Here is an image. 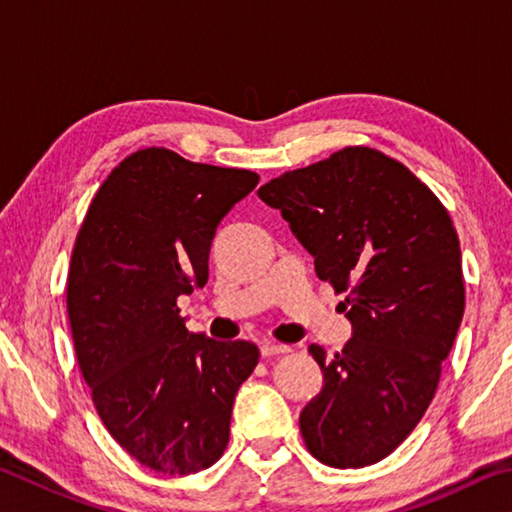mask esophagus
<instances>
[{
	"mask_svg": "<svg viewBox=\"0 0 512 512\" xmlns=\"http://www.w3.org/2000/svg\"><path fill=\"white\" fill-rule=\"evenodd\" d=\"M259 352H262L264 359H271V357H280V354L291 352V348H289V345H284V343L266 341V343H262V348H259Z\"/></svg>",
	"mask_w": 512,
	"mask_h": 512,
	"instance_id": "esophagus-1",
	"label": "esophagus"
}]
</instances>
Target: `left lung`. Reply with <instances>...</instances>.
<instances>
[{
	"label": "left lung",
	"instance_id": "obj_1",
	"mask_svg": "<svg viewBox=\"0 0 512 512\" xmlns=\"http://www.w3.org/2000/svg\"><path fill=\"white\" fill-rule=\"evenodd\" d=\"M316 273L345 293L341 352L311 345L323 391L300 413L309 454L329 467L386 458L422 420L465 311L461 244L447 207L400 160L345 146L259 187Z\"/></svg>",
	"mask_w": 512,
	"mask_h": 512
}]
</instances>
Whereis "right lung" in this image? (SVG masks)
<instances>
[{"label": "right lung", "mask_w": 512, "mask_h": 512, "mask_svg": "<svg viewBox=\"0 0 512 512\" xmlns=\"http://www.w3.org/2000/svg\"><path fill=\"white\" fill-rule=\"evenodd\" d=\"M257 183L146 146L110 171L76 235L65 289L76 361L110 436L160 474L219 461L259 361L255 343L189 332L178 309L205 287L216 225Z\"/></svg>", "instance_id": "obj_1"}]
</instances>
